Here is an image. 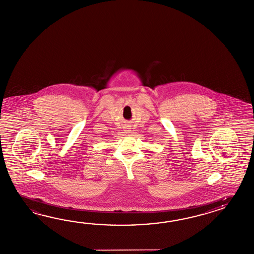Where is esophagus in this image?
<instances>
[{"label":"esophagus","mask_w":254,"mask_h":254,"mask_svg":"<svg viewBox=\"0 0 254 254\" xmlns=\"http://www.w3.org/2000/svg\"><path fill=\"white\" fill-rule=\"evenodd\" d=\"M125 131H126V132H127V133H130V127H129V126H126V127H125Z\"/></svg>","instance_id":"esophagus-1"}]
</instances>
